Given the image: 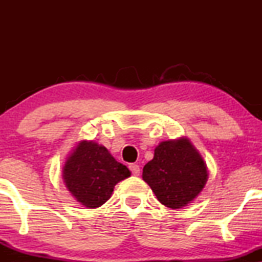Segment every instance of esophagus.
<instances>
[{
	"instance_id": "1",
	"label": "esophagus",
	"mask_w": 262,
	"mask_h": 262,
	"mask_svg": "<svg viewBox=\"0 0 262 262\" xmlns=\"http://www.w3.org/2000/svg\"><path fill=\"white\" fill-rule=\"evenodd\" d=\"M128 168H130L131 173L135 175V177H137V175H139V173H141V169H139V166L138 164L136 163H131L130 166H128Z\"/></svg>"
}]
</instances>
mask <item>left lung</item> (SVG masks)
Returning a JSON list of instances; mask_svg holds the SVG:
<instances>
[{
    "instance_id": "8db88e82",
    "label": "left lung",
    "mask_w": 262,
    "mask_h": 262,
    "mask_svg": "<svg viewBox=\"0 0 262 262\" xmlns=\"http://www.w3.org/2000/svg\"><path fill=\"white\" fill-rule=\"evenodd\" d=\"M142 177L161 204L181 209L203 191L209 173L191 141L179 138L156 146L154 159L143 168Z\"/></svg>"
}]
</instances>
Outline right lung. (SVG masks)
I'll return each instance as SVG.
<instances>
[{"instance_id":"obj_1","label":"right lung","mask_w":262,"mask_h":262,"mask_svg":"<svg viewBox=\"0 0 262 262\" xmlns=\"http://www.w3.org/2000/svg\"><path fill=\"white\" fill-rule=\"evenodd\" d=\"M130 175L126 166L117 162L105 146L93 141L78 143L63 167L68 191L88 209L105 204L114 186Z\"/></svg>"}]
</instances>
